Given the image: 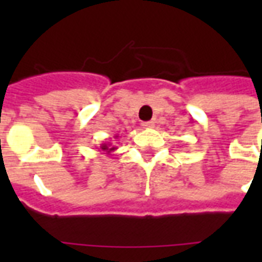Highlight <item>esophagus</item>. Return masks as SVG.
I'll list each match as a JSON object with an SVG mask.
<instances>
[{"mask_svg":"<svg viewBox=\"0 0 262 262\" xmlns=\"http://www.w3.org/2000/svg\"><path fill=\"white\" fill-rule=\"evenodd\" d=\"M141 126H143L144 129H152V127L155 126V122H154V121H147V122L141 123Z\"/></svg>","mask_w":262,"mask_h":262,"instance_id":"esophagus-1","label":"esophagus"}]
</instances>
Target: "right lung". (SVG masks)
Returning <instances> with one entry per match:
<instances>
[{"mask_svg": "<svg viewBox=\"0 0 262 262\" xmlns=\"http://www.w3.org/2000/svg\"><path fill=\"white\" fill-rule=\"evenodd\" d=\"M115 139H118V136H115ZM115 149H117V147L111 145L110 143H103V144H100V149H99V151H102L103 154H107V155H110L111 152H114Z\"/></svg>", "mask_w": 262, "mask_h": 262, "instance_id": "add662e5", "label": "right lung"}]
</instances>
